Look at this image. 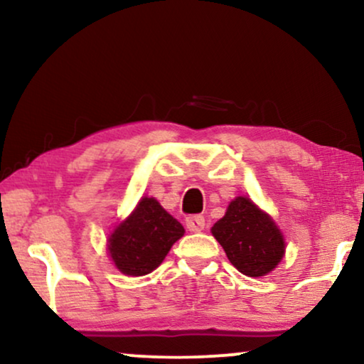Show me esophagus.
<instances>
[{"mask_svg":"<svg viewBox=\"0 0 364 364\" xmlns=\"http://www.w3.org/2000/svg\"><path fill=\"white\" fill-rule=\"evenodd\" d=\"M186 225L191 232H200L205 227V218L202 215H191L186 218Z\"/></svg>","mask_w":364,"mask_h":364,"instance_id":"34e87169","label":"esophagus"}]
</instances>
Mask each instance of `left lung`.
Masks as SVG:
<instances>
[{
  "instance_id": "8db88e82",
  "label": "left lung",
  "mask_w": 364,
  "mask_h": 364,
  "mask_svg": "<svg viewBox=\"0 0 364 364\" xmlns=\"http://www.w3.org/2000/svg\"><path fill=\"white\" fill-rule=\"evenodd\" d=\"M228 260L248 277H263L278 265L285 242L275 222L247 197L230 202L225 217L212 227Z\"/></svg>"
}]
</instances>
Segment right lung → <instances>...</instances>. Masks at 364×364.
Masks as SVG:
<instances>
[{"label":"right lung","mask_w":364,"mask_h":364,"mask_svg":"<svg viewBox=\"0 0 364 364\" xmlns=\"http://www.w3.org/2000/svg\"><path fill=\"white\" fill-rule=\"evenodd\" d=\"M182 235L181 222L168 215L156 198L144 197L109 238V253L122 273L142 277L161 265Z\"/></svg>","instance_id":"add662e5"}]
</instances>
